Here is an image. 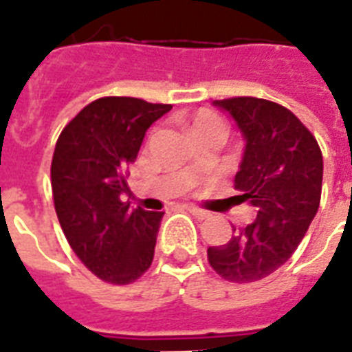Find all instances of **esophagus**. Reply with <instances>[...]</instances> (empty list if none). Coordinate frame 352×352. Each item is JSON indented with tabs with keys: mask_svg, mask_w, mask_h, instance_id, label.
Here are the masks:
<instances>
[{
	"mask_svg": "<svg viewBox=\"0 0 352 352\" xmlns=\"http://www.w3.org/2000/svg\"><path fill=\"white\" fill-rule=\"evenodd\" d=\"M185 209L189 210L190 214L194 216V218H198V220H205V218H209V212L204 209H198V207H192V205H187Z\"/></svg>",
	"mask_w": 352,
	"mask_h": 352,
	"instance_id": "1",
	"label": "esophagus"
}]
</instances>
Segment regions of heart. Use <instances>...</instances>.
I'll list each match as a JSON object with an SVG mask.
<instances>
[{
  "instance_id": "heart-1",
  "label": "heart",
  "mask_w": 352,
  "mask_h": 352,
  "mask_svg": "<svg viewBox=\"0 0 352 352\" xmlns=\"http://www.w3.org/2000/svg\"><path fill=\"white\" fill-rule=\"evenodd\" d=\"M205 131H221L225 132V123L218 114L210 111H201L196 114V118L192 120V132L198 134V132Z\"/></svg>"
}]
</instances>
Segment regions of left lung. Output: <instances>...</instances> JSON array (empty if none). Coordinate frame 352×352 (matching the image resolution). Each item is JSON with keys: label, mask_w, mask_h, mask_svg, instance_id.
I'll list each match as a JSON object with an SVG mask.
<instances>
[{"label": "left lung", "mask_w": 352, "mask_h": 352, "mask_svg": "<svg viewBox=\"0 0 352 352\" xmlns=\"http://www.w3.org/2000/svg\"><path fill=\"white\" fill-rule=\"evenodd\" d=\"M245 140L234 176L238 204H249L254 221L232 227L225 245L209 247L210 267L223 280L251 283L269 276L296 251L316 216L323 158L316 138L289 109L260 98L216 100Z\"/></svg>", "instance_id": "8db88e82"}]
</instances>
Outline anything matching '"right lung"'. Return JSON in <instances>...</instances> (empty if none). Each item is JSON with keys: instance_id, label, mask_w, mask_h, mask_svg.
Instances as JSON below:
<instances>
[{"instance_id": "1", "label": "right lung", "mask_w": 352, "mask_h": 352, "mask_svg": "<svg viewBox=\"0 0 352 352\" xmlns=\"http://www.w3.org/2000/svg\"><path fill=\"white\" fill-rule=\"evenodd\" d=\"M170 109L138 98H100L58 138L50 165L56 214L72 251L103 282L125 285L153 263L165 212L132 209L120 194L145 132Z\"/></svg>"}]
</instances>
